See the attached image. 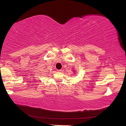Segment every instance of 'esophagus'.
<instances>
[{"mask_svg": "<svg viewBox=\"0 0 126 126\" xmlns=\"http://www.w3.org/2000/svg\"><path fill=\"white\" fill-rule=\"evenodd\" d=\"M57 71H58V72H61V70H60V69H57Z\"/></svg>", "mask_w": 126, "mask_h": 126, "instance_id": "34e87169", "label": "esophagus"}]
</instances>
